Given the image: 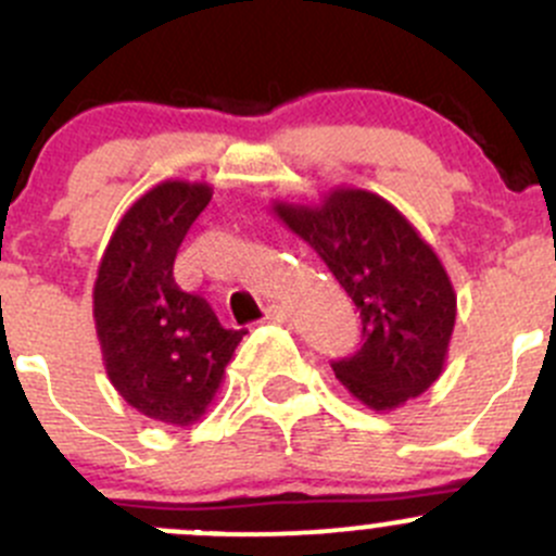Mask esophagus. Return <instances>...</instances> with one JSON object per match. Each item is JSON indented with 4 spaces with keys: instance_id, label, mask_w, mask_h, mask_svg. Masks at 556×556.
I'll use <instances>...</instances> for the list:
<instances>
[{
    "instance_id": "34e87169",
    "label": "esophagus",
    "mask_w": 556,
    "mask_h": 556,
    "mask_svg": "<svg viewBox=\"0 0 556 556\" xmlns=\"http://www.w3.org/2000/svg\"><path fill=\"white\" fill-rule=\"evenodd\" d=\"M265 318L273 320V324H286V320L291 318V311L286 305H278V302H273V305H267Z\"/></svg>"
}]
</instances>
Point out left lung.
<instances>
[{"mask_svg":"<svg viewBox=\"0 0 556 556\" xmlns=\"http://www.w3.org/2000/svg\"><path fill=\"white\" fill-rule=\"evenodd\" d=\"M278 219L326 262L362 313V348L331 362L369 409H396L437 382L455 329L457 296L431 245L386 198L329 192L320 205L276 203Z\"/></svg>","mask_w":556,"mask_h":556,"instance_id":"1","label":"left lung"}]
</instances>
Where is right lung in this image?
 Wrapping results in <instances>:
<instances>
[{"mask_svg": "<svg viewBox=\"0 0 556 556\" xmlns=\"http://www.w3.org/2000/svg\"><path fill=\"white\" fill-rule=\"evenodd\" d=\"M208 200L211 187L190 181L141 194L109 240L93 289L109 380L136 412L168 426L200 420L245 334L174 280L176 251Z\"/></svg>", "mask_w": 556, "mask_h": 556, "instance_id": "right-lung-1", "label": "right lung"}]
</instances>
